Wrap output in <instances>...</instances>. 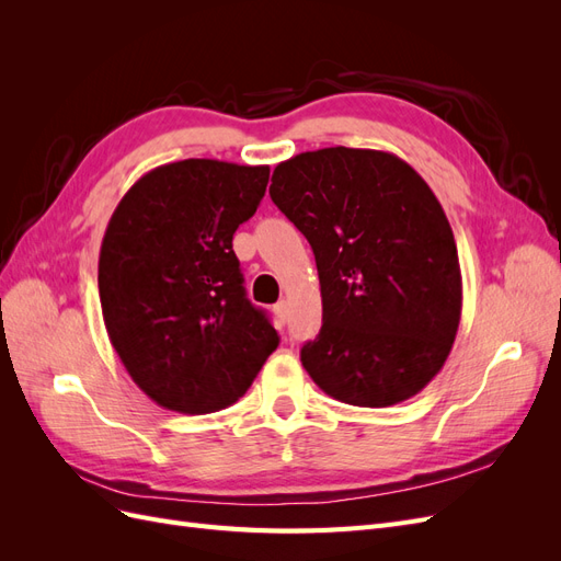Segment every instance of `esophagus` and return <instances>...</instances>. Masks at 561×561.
Returning a JSON list of instances; mask_svg holds the SVG:
<instances>
[{
	"mask_svg": "<svg viewBox=\"0 0 561 561\" xmlns=\"http://www.w3.org/2000/svg\"><path fill=\"white\" fill-rule=\"evenodd\" d=\"M274 313L278 318V325H285V320H287V301H278L276 307H274Z\"/></svg>",
	"mask_w": 561,
	"mask_h": 561,
	"instance_id": "1",
	"label": "esophagus"
}]
</instances>
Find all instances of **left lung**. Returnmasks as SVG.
<instances>
[{"mask_svg":"<svg viewBox=\"0 0 561 561\" xmlns=\"http://www.w3.org/2000/svg\"><path fill=\"white\" fill-rule=\"evenodd\" d=\"M268 194L316 254L309 377L355 407L416 396L443 369L463 304L454 231L426 180L390 151L325 147L278 163Z\"/></svg>","mask_w":561,"mask_h":561,"instance_id":"1","label":"left lung"}]
</instances>
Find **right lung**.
Wrapping results in <instances>:
<instances>
[{
    "label": "right lung",
    "mask_w": 561,
    "mask_h": 561,
    "mask_svg": "<svg viewBox=\"0 0 561 561\" xmlns=\"http://www.w3.org/2000/svg\"><path fill=\"white\" fill-rule=\"evenodd\" d=\"M268 165L184 159L145 173L110 217L98 287L110 342L147 398L180 414L225 410L280 336L245 297L233 233Z\"/></svg>",
    "instance_id": "right-lung-1"
}]
</instances>
